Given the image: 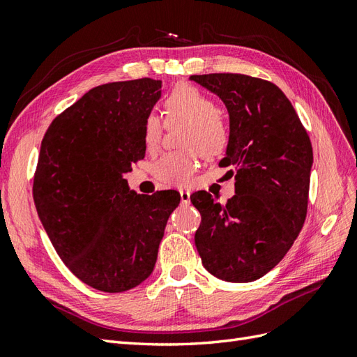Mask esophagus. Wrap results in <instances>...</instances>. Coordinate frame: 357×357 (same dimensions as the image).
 Here are the masks:
<instances>
[{
	"label": "esophagus",
	"mask_w": 357,
	"mask_h": 357,
	"mask_svg": "<svg viewBox=\"0 0 357 357\" xmlns=\"http://www.w3.org/2000/svg\"><path fill=\"white\" fill-rule=\"evenodd\" d=\"M179 196H181V202L182 204H190V191L179 190Z\"/></svg>",
	"instance_id": "1"
}]
</instances>
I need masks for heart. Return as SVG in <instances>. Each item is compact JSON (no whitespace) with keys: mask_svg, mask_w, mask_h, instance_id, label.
Wrapping results in <instances>:
<instances>
[{"mask_svg":"<svg viewBox=\"0 0 357 357\" xmlns=\"http://www.w3.org/2000/svg\"><path fill=\"white\" fill-rule=\"evenodd\" d=\"M167 123L185 122L181 144L187 151L169 152L155 164V178L161 184L190 187L195 181L199 155L213 160L220 157L231 142L229 126L218 114L215 100L191 84H178L164 96ZM162 137V123L157 114H149L144 121L143 140L146 149L155 152Z\"/></svg>","mask_w":357,"mask_h":357,"instance_id":"obj_1","label":"heart"}]
</instances>
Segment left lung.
<instances>
[{"label":"left lung","instance_id":"left-lung-1","mask_svg":"<svg viewBox=\"0 0 357 357\" xmlns=\"http://www.w3.org/2000/svg\"><path fill=\"white\" fill-rule=\"evenodd\" d=\"M220 96L231 142L218 166L232 167L235 195L220 204L208 191L191 202L202 215L195 235L204 267L226 282L262 278L285 257L307 214L312 144L283 91L243 74L191 75Z\"/></svg>","mask_w":357,"mask_h":357}]
</instances>
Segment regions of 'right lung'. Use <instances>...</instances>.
<instances>
[{"mask_svg": "<svg viewBox=\"0 0 357 357\" xmlns=\"http://www.w3.org/2000/svg\"><path fill=\"white\" fill-rule=\"evenodd\" d=\"M161 81H117L89 90L43 135L33 199L65 266L86 285L128 291L151 276L176 191H130L123 175L144 158V121Z\"/></svg>", "mask_w": 357, "mask_h": 357, "instance_id": "right-lung-1", "label": "right lung"}]
</instances>
